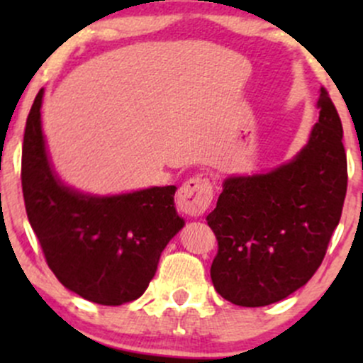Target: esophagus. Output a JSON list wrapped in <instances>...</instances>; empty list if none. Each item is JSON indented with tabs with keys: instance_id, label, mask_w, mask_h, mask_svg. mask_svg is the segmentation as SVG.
I'll return each instance as SVG.
<instances>
[{
	"instance_id": "1",
	"label": "esophagus",
	"mask_w": 363,
	"mask_h": 363,
	"mask_svg": "<svg viewBox=\"0 0 363 363\" xmlns=\"http://www.w3.org/2000/svg\"><path fill=\"white\" fill-rule=\"evenodd\" d=\"M213 201V184L206 177L187 179L177 191V208L187 216H201Z\"/></svg>"
}]
</instances>
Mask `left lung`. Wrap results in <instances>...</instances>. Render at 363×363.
I'll return each instance as SVG.
<instances>
[{"instance_id":"obj_1","label":"left lung","mask_w":363,"mask_h":363,"mask_svg":"<svg viewBox=\"0 0 363 363\" xmlns=\"http://www.w3.org/2000/svg\"><path fill=\"white\" fill-rule=\"evenodd\" d=\"M309 143L268 174L230 177L206 222L218 240L211 281L225 301L262 307L306 285L326 256L347 194L343 126L320 86Z\"/></svg>"}]
</instances>
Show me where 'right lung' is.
<instances>
[{"label": "right lung", "mask_w": 363, "mask_h": 363, "mask_svg": "<svg viewBox=\"0 0 363 363\" xmlns=\"http://www.w3.org/2000/svg\"><path fill=\"white\" fill-rule=\"evenodd\" d=\"M37 94L22 148V191L28 222L45 262L68 290L102 306L143 295L160 254L184 227L174 206L176 186L119 196L80 194L52 172L45 153Z\"/></svg>", "instance_id": "right-lung-1"}]
</instances>
